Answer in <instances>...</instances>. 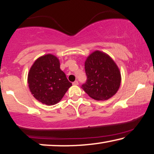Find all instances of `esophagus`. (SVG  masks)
<instances>
[{"instance_id": "obj_1", "label": "esophagus", "mask_w": 154, "mask_h": 154, "mask_svg": "<svg viewBox=\"0 0 154 154\" xmlns=\"http://www.w3.org/2000/svg\"><path fill=\"white\" fill-rule=\"evenodd\" d=\"M73 85H79V81H75L74 82H73Z\"/></svg>"}]
</instances>
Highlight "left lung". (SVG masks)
<instances>
[{
	"label": "left lung",
	"instance_id": "1",
	"mask_svg": "<svg viewBox=\"0 0 154 154\" xmlns=\"http://www.w3.org/2000/svg\"><path fill=\"white\" fill-rule=\"evenodd\" d=\"M87 81L81 88L90 97L106 100L116 93L121 85V73L109 55L95 51L85 62Z\"/></svg>",
	"mask_w": 154,
	"mask_h": 154
}]
</instances>
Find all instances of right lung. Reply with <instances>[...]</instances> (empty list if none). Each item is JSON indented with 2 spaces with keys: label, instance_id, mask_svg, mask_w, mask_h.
<instances>
[{
  "label": "right lung",
  "instance_id": "add662e5",
  "mask_svg": "<svg viewBox=\"0 0 154 154\" xmlns=\"http://www.w3.org/2000/svg\"><path fill=\"white\" fill-rule=\"evenodd\" d=\"M28 83L33 97L43 104L60 102L72 83L60 69V61L51 54L39 57L28 74Z\"/></svg>",
  "mask_w": 154,
  "mask_h": 154
}]
</instances>
